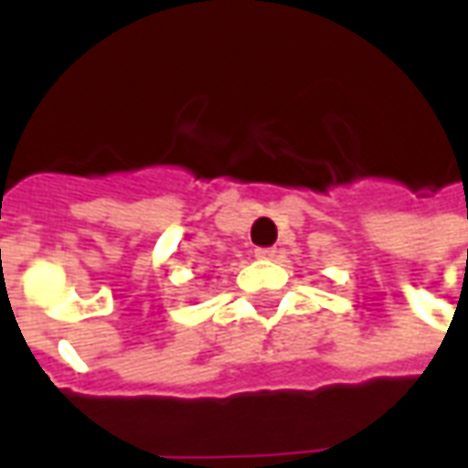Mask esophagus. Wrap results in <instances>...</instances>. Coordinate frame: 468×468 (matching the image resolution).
Segmentation results:
<instances>
[{"instance_id":"obj_1","label":"esophagus","mask_w":468,"mask_h":468,"mask_svg":"<svg viewBox=\"0 0 468 468\" xmlns=\"http://www.w3.org/2000/svg\"><path fill=\"white\" fill-rule=\"evenodd\" d=\"M259 259H274L276 257V249L274 247H259L257 251H254Z\"/></svg>"}]
</instances>
